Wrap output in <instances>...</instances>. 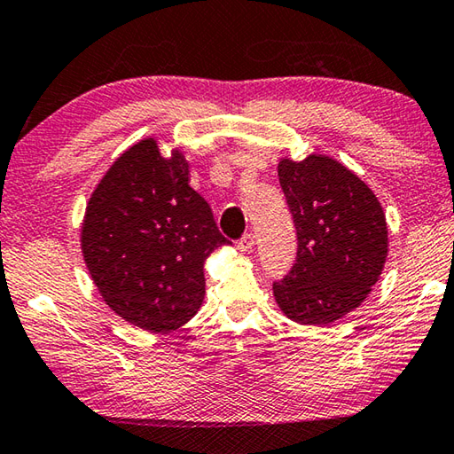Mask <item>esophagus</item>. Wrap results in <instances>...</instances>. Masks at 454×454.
Returning <instances> with one entry per match:
<instances>
[{
  "label": "esophagus",
  "mask_w": 454,
  "mask_h": 454,
  "mask_svg": "<svg viewBox=\"0 0 454 454\" xmlns=\"http://www.w3.org/2000/svg\"><path fill=\"white\" fill-rule=\"evenodd\" d=\"M238 250L239 252H252L254 250V234H244L242 239L238 242Z\"/></svg>",
  "instance_id": "esophagus-1"
}]
</instances>
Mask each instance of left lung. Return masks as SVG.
<instances>
[{
    "label": "left lung",
    "instance_id": "8db88e82",
    "mask_svg": "<svg viewBox=\"0 0 454 454\" xmlns=\"http://www.w3.org/2000/svg\"><path fill=\"white\" fill-rule=\"evenodd\" d=\"M279 184L297 228V260L273 297L293 323L323 326L360 307L387 257V222L374 191L328 155L283 157Z\"/></svg>",
    "mask_w": 454,
    "mask_h": 454
}]
</instances>
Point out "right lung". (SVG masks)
<instances>
[{
	"label": "right lung",
	"mask_w": 454,
	"mask_h": 454,
	"mask_svg": "<svg viewBox=\"0 0 454 454\" xmlns=\"http://www.w3.org/2000/svg\"><path fill=\"white\" fill-rule=\"evenodd\" d=\"M230 244L208 202L189 184L179 147L155 137L128 147L86 204L80 247L94 286L115 315L141 331H176L204 301V262Z\"/></svg>",
	"instance_id": "right-lung-1"
}]
</instances>
